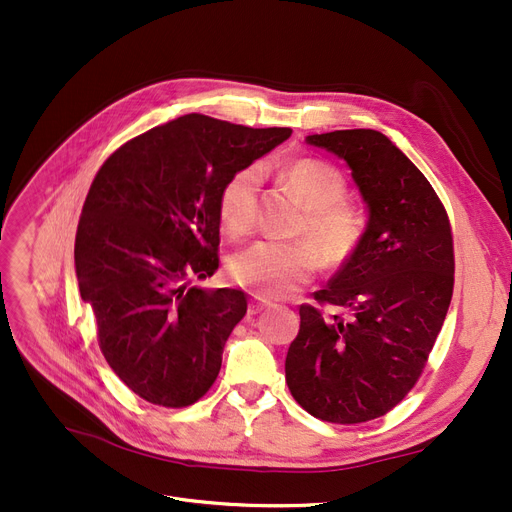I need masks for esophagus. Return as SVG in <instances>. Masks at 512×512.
Listing matches in <instances>:
<instances>
[{
	"mask_svg": "<svg viewBox=\"0 0 512 512\" xmlns=\"http://www.w3.org/2000/svg\"><path fill=\"white\" fill-rule=\"evenodd\" d=\"M267 307H272V301L255 297V299H251V303H249V315H255V313H259V311H263V309H267Z\"/></svg>",
	"mask_w": 512,
	"mask_h": 512,
	"instance_id": "obj_1",
	"label": "esophagus"
}]
</instances>
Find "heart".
Instances as JSON below:
<instances>
[{
  "mask_svg": "<svg viewBox=\"0 0 512 512\" xmlns=\"http://www.w3.org/2000/svg\"><path fill=\"white\" fill-rule=\"evenodd\" d=\"M282 178L305 205L299 232H307L315 240L328 263H344L357 251L365 222L353 205L342 201L346 180L340 170L328 161L301 157L282 166ZM259 188V166L242 168L226 180L218 213L228 232L247 234L253 228ZM318 252L309 240H261L234 257L232 276L257 297L282 299L313 278L321 263Z\"/></svg>",
  "mask_w": 512,
  "mask_h": 512,
  "instance_id": "1",
  "label": "heart"
}]
</instances>
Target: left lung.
<instances>
[{
    "mask_svg": "<svg viewBox=\"0 0 512 512\" xmlns=\"http://www.w3.org/2000/svg\"><path fill=\"white\" fill-rule=\"evenodd\" d=\"M305 141L346 161L369 220L357 251L315 292L317 303L351 309V319L301 305L286 384L309 415L363 423L411 392L442 330L454 286L450 222L432 184L386 134L355 128Z\"/></svg>",
    "mask_w": 512,
    "mask_h": 512,
    "instance_id": "left-lung-1",
    "label": "left lung"
}]
</instances>
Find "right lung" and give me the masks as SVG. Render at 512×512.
I'll return each mask as SVG.
<instances>
[{"instance_id":"right-lung-1","label":"right lung","mask_w":512,"mask_h":512,"mask_svg":"<svg viewBox=\"0 0 512 512\" xmlns=\"http://www.w3.org/2000/svg\"><path fill=\"white\" fill-rule=\"evenodd\" d=\"M290 134L186 114L130 139L99 168L76 230L78 290L105 361L151 405H193L218 378L247 294L191 280L220 265L226 180Z\"/></svg>"}]
</instances>
